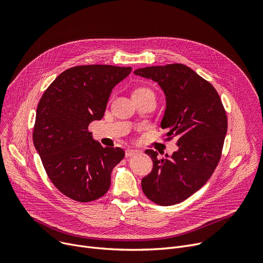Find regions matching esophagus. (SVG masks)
<instances>
[{"label": "esophagus", "mask_w": 263, "mask_h": 263, "mask_svg": "<svg viewBox=\"0 0 263 263\" xmlns=\"http://www.w3.org/2000/svg\"><path fill=\"white\" fill-rule=\"evenodd\" d=\"M136 154H139V151L135 149H127L126 150V157H132V156H135Z\"/></svg>", "instance_id": "obj_1"}]
</instances>
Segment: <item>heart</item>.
Wrapping results in <instances>:
<instances>
[{
  "label": "heart",
  "mask_w": 263,
  "mask_h": 263,
  "mask_svg": "<svg viewBox=\"0 0 263 263\" xmlns=\"http://www.w3.org/2000/svg\"><path fill=\"white\" fill-rule=\"evenodd\" d=\"M146 95H154V91L146 86H137L132 91V98H139Z\"/></svg>",
  "instance_id": "b5f03b06"
}]
</instances>
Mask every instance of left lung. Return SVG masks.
Returning <instances> with one entry per match:
<instances>
[{"label": "left lung", "instance_id": "obj_1", "mask_svg": "<svg viewBox=\"0 0 263 263\" xmlns=\"http://www.w3.org/2000/svg\"><path fill=\"white\" fill-rule=\"evenodd\" d=\"M134 73L161 86L166 97L161 127L170 130L166 141L175 139L178 145L172 157L145 151L154 167L142 179V189L157 204H176L197 192L216 168L227 133L226 110L211 83L185 65L145 67Z\"/></svg>", "mask_w": 263, "mask_h": 263}]
</instances>
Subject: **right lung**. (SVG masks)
<instances>
[{"instance_id": "obj_1", "label": "right lung", "mask_w": 263, "mask_h": 263, "mask_svg": "<svg viewBox=\"0 0 263 263\" xmlns=\"http://www.w3.org/2000/svg\"><path fill=\"white\" fill-rule=\"evenodd\" d=\"M131 70L112 65L76 66L62 72L40 98L34 146L52 183L76 201L102 197L113 168L124 157L121 148H103L95 141L88 126L103 117L112 89Z\"/></svg>"}]
</instances>
